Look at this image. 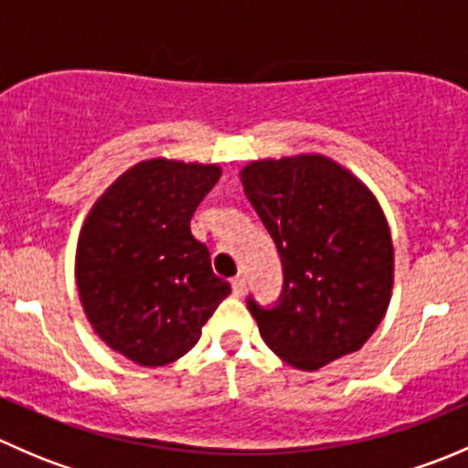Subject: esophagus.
<instances>
[{
	"instance_id": "34e87169",
	"label": "esophagus",
	"mask_w": 468,
	"mask_h": 468,
	"mask_svg": "<svg viewBox=\"0 0 468 468\" xmlns=\"http://www.w3.org/2000/svg\"><path fill=\"white\" fill-rule=\"evenodd\" d=\"M230 287H233L235 296H244V292H247V281H244L242 276H235L233 281H230Z\"/></svg>"
}]
</instances>
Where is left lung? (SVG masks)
<instances>
[{"instance_id":"8db88e82","label":"left lung","mask_w":468,"mask_h":468,"mask_svg":"<svg viewBox=\"0 0 468 468\" xmlns=\"http://www.w3.org/2000/svg\"><path fill=\"white\" fill-rule=\"evenodd\" d=\"M239 178L285 276L273 308L249 299L264 344L301 371L360 351L394 287V244L374 192L322 154L253 160Z\"/></svg>"}]
</instances>
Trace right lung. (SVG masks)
Returning a JSON list of instances; mask_svg holds the SVG:
<instances>
[{
	"label": "right lung",
	"instance_id": "1",
	"mask_svg": "<svg viewBox=\"0 0 468 468\" xmlns=\"http://www.w3.org/2000/svg\"><path fill=\"white\" fill-rule=\"evenodd\" d=\"M219 165L151 158L126 169L90 207L77 244V287L97 337L140 367L186 356L230 285L192 235Z\"/></svg>",
	"mask_w": 468,
	"mask_h": 468
}]
</instances>
